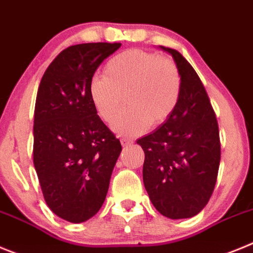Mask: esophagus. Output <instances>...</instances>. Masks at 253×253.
Here are the masks:
<instances>
[{"mask_svg": "<svg viewBox=\"0 0 253 253\" xmlns=\"http://www.w3.org/2000/svg\"><path fill=\"white\" fill-rule=\"evenodd\" d=\"M132 142H133V141H132L129 137H122L121 138V143L124 145V146H128V145H131Z\"/></svg>", "mask_w": 253, "mask_h": 253, "instance_id": "1", "label": "esophagus"}]
</instances>
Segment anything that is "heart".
<instances>
[{
  "mask_svg": "<svg viewBox=\"0 0 253 253\" xmlns=\"http://www.w3.org/2000/svg\"><path fill=\"white\" fill-rule=\"evenodd\" d=\"M180 76L172 61L158 54L131 49L117 54L106 64V76L90 78L89 97L102 120L112 124L124 106H128L113 125L120 133L133 135L147 129L150 122L168 120L180 97Z\"/></svg>",
  "mask_w": 253,
  "mask_h": 253,
  "instance_id": "obj_1",
  "label": "heart"
}]
</instances>
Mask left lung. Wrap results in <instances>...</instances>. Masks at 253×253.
I'll return each mask as SVG.
<instances>
[{"label":"left lung","mask_w":253,"mask_h":253,"mask_svg":"<svg viewBox=\"0 0 253 253\" xmlns=\"http://www.w3.org/2000/svg\"><path fill=\"white\" fill-rule=\"evenodd\" d=\"M172 56L180 76V97L164 124L138 138L145 152L142 179L151 203L165 217H194L208 203L220 161L217 118L199 77L177 50Z\"/></svg>","instance_id":"1"}]
</instances>
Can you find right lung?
Listing matches in <instances>:
<instances>
[{
  "mask_svg": "<svg viewBox=\"0 0 253 253\" xmlns=\"http://www.w3.org/2000/svg\"><path fill=\"white\" fill-rule=\"evenodd\" d=\"M120 42L63 50L47 67L34 113V166L45 202L61 219L82 223L106 199L121 142L97 115L89 81Z\"/></svg>",
  "mask_w": 253,
  "mask_h": 253,
  "instance_id": "1",
  "label": "right lung"
}]
</instances>
